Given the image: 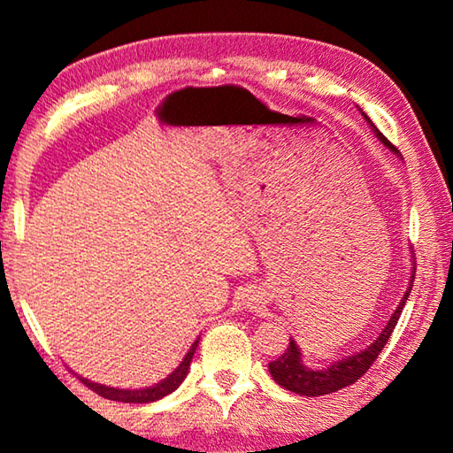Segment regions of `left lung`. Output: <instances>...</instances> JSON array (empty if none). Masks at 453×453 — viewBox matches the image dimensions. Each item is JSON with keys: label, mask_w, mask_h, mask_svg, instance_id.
Masks as SVG:
<instances>
[{"label": "left lung", "mask_w": 453, "mask_h": 453, "mask_svg": "<svg viewBox=\"0 0 453 453\" xmlns=\"http://www.w3.org/2000/svg\"><path fill=\"white\" fill-rule=\"evenodd\" d=\"M362 116L367 119V124L372 126L375 137H378V140L386 145V148L397 153L394 145L388 142V137L372 124V119L367 118L364 111H362ZM413 275H416V267H413V272H411V280H413ZM410 291H411V281H410L408 291H405L402 297L400 305H397V310L392 313V318H389L388 326L383 327V332L378 337H375L372 346H367L365 349L357 351V354H354V356L340 359V362L332 364L329 367H326V370H311V367L303 364L302 351H300V348H297V343L294 340H289L288 349L283 351L278 359L270 362L272 378L275 380V383H280L281 388L289 389V392L308 395V397L332 394V392H337V389L356 383L367 370H370L372 364L375 362V357L381 354L383 346L388 343L389 335L394 334V327L397 324V319H400V316H402V310L405 305V300H408Z\"/></svg>", "instance_id": "8db88e82"}]
</instances>
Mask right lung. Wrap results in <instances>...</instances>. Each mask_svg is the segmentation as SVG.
Returning a JSON list of instances; mask_svg holds the SVG:
<instances>
[{"label": "right lung", "instance_id": "add662e5", "mask_svg": "<svg viewBox=\"0 0 453 453\" xmlns=\"http://www.w3.org/2000/svg\"><path fill=\"white\" fill-rule=\"evenodd\" d=\"M199 340H196L191 343L189 351L183 357V362L175 367V370L167 375L165 380H162L156 386L151 388H142V389H119V388H107L102 386V383H96V381H89V380H81V383H86V386L91 389V392H96L97 395L105 397V400H113V402H124V403H150V402H156V400H162L164 395L172 394L173 389L180 388V383L186 380V375L189 372V364H191V357L196 354V348H197Z\"/></svg>", "mask_w": 453, "mask_h": 453}]
</instances>
